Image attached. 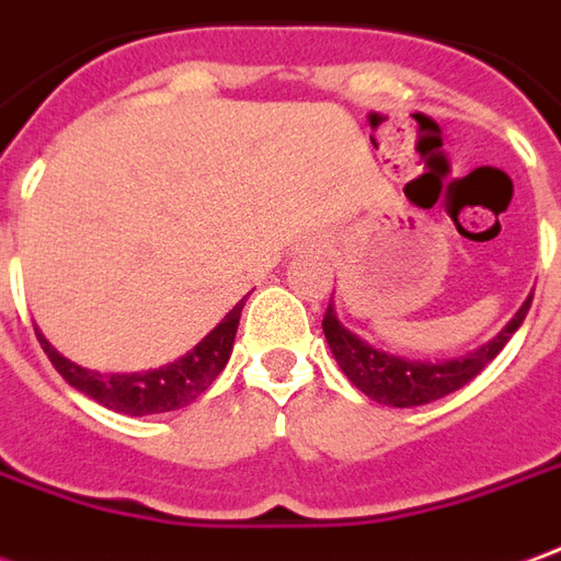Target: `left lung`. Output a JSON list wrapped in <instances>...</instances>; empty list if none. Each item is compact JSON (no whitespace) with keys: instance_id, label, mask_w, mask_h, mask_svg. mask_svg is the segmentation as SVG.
Here are the masks:
<instances>
[{"instance_id":"1","label":"left lung","mask_w":561,"mask_h":561,"mask_svg":"<svg viewBox=\"0 0 561 561\" xmlns=\"http://www.w3.org/2000/svg\"><path fill=\"white\" fill-rule=\"evenodd\" d=\"M528 307H531V297L504 324V331L499 336H492L480 348H473L461 358L434 364L407 362V358H398V355H389V352H379L370 343H364L362 336L346 331L334 316V307H328L324 319H321V328H324L328 346L334 352L340 370L352 379L355 389H362L367 398H374L376 403H386V407H422V403L437 401V398L468 386L473 376L480 374L485 364L507 346V340L516 334V328L526 319Z\"/></svg>"}]
</instances>
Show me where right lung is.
<instances>
[{
  "label": "right lung",
  "mask_w": 561,
  "mask_h": 561,
  "mask_svg": "<svg viewBox=\"0 0 561 561\" xmlns=\"http://www.w3.org/2000/svg\"><path fill=\"white\" fill-rule=\"evenodd\" d=\"M242 307H245V297L179 362L163 364L158 370H142V374L88 370L81 364L62 358L60 352L50 346L38 331H35V336H38V343L45 348L50 364L57 367V374L69 386H76L81 394H88V398L103 403L108 410H115V413L151 416V413H170V410L187 407L213 386L215 376L225 370L227 358L233 352V336H237V328H240Z\"/></svg>",
  "instance_id": "obj_1"
}]
</instances>
